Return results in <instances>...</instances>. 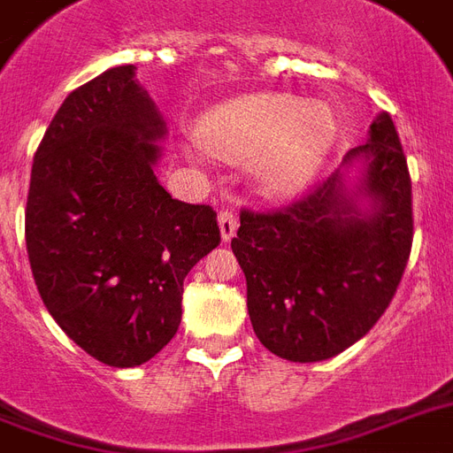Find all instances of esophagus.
Instances as JSON below:
<instances>
[{"label":"esophagus","mask_w":453,"mask_h":453,"mask_svg":"<svg viewBox=\"0 0 453 453\" xmlns=\"http://www.w3.org/2000/svg\"><path fill=\"white\" fill-rule=\"evenodd\" d=\"M219 226H220V237H223V242L233 240L234 230H237V216H234V211L223 209V211L219 213Z\"/></svg>","instance_id":"obj_1"}]
</instances>
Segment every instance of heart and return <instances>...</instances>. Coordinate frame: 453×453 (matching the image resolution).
I'll return each mask as SVG.
<instances>
[{"mask_svg": "<svg viewBox=\"0 0 453 453\" xmlns=\"http://www.w3.org/2000/svg\"><path fill=\"white\" fill-rule=\"evenodd\" d=\"M336 134L331 110L287 94H254L226 103L202 124V143L230 162L256 157L268 192L301 190L322 166Z\"/></svg>", "mask_w": 453, "mask_h": 453, "instance_id": "1", "label": "heart"}]
</instances>
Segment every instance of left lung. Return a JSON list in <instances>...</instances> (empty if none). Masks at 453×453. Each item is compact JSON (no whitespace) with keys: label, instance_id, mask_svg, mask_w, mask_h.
Wrapping results in <instances>:
<instances>
[{"label":"left lung","instance_id":"obj_1","mask_svg":"<svg viewBox=\"0 0 453 453\" xmlns=\"http://www.w3.org/2000/svg\"><path fill=\"white\" fill-rule=\"evenodd\" d=\"M365 159L372 213H359L343 173L317 180L280 209H242L233 251L247 277L258 341L291 362L329 359L365 336L386 312L414 242L411 176L388 112L372 141L345 155Z\"/></svg>","mask_w":453,"mask_h":453}]
</instances>
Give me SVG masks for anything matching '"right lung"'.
<instances>
[{
	"label": "right lung",
	"mask_w": 453,
	"mask_h": 453,
	"mask_svg": "<svg viewBox=\"0 0 453 453\" xmlns=\"http://www.w3.org/2000/svg\"><path fill=\"white\" fill-rule=\"evenodd\" d=\"M162 136L134 65L110 67L67 96L32 162L25 244L39 296L81 350L122 369L176 336L185 275L220 244L211 206L157 183Z\"/></svg>",
	"instance_id": "obj_1"
}]
</instances>
